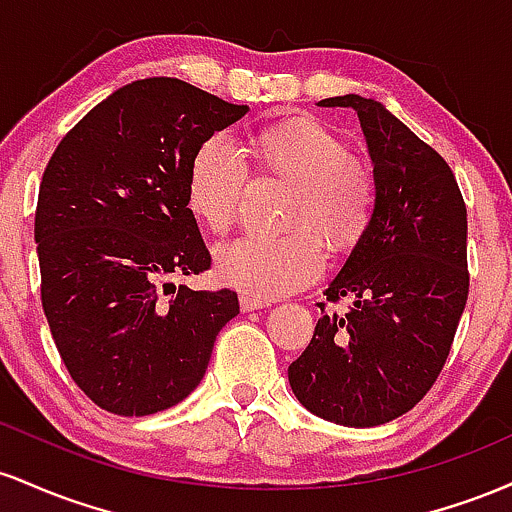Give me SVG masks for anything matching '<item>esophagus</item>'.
Masks as SVG:
<instances>
[{"label":"esophagus","mask_w":512,"mask_h":512,"mask_svg":"<svg viewBox=\"0 0 512 512\" xmlns=\"http://www.w3.org/2000/svg\"><path fill=\"white\" fill-rule=\"evenodd\" d=\"M264 305H269V301H264V298L250 296V293H243V296H240V310H243V313L260 310V308H264Z\"/></svg>","instance_id":"1"}]
</instances>
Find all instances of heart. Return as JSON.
I'll return each instance as SVG.
<instances>
[{
    "mask_svg": "<svg viewBox=\"0 0 512 512\" xmlns=\"http://www.w3.org/2000/svg\"><path fill=\"white\" fill-rule=\"evenodd\" d=\"M250 156L267 173L291 182L289 231L240 236L219 245L216 269L226 284L257 298L298 291L325 269L330 248L346 250L370 226L378 199L366 161L349 154L332 129L310 117L262 129ZM250 182V163L233 139L216 134L197 149L187 175V202L204 226L223 233L236 221Z\"/></svg>",
    "mask_w": 512,
    "mask_h": 512,
    "instance_id": "heart-1",
    "label": "heart"
}]
</instances>
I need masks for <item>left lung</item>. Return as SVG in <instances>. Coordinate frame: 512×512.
<instances>
[{"label": "left lung", "mask_w": 512, "mask_h": 512, "mask_svg": "<svg viewBox=\"0 0 512 512\" xmlns=\"http://www.w3.org/2000/svg\"><path fill=\"white\" fill-rule=\"evenodd\" d=\"M322 108H354L373 158L375 211L327 302L349 314L317 320L289 366L298 402L342 426H380L424 399L448 361L469 296L467 207L445 158L380 103L349 93Z\"/></svg>", "instance_id": "obj_1"}]
</instances>
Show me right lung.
<instances>
[{"mask_svg": "<svg viewBox=\"0 0 512 512\" xmlns=\"http://www.w3.org/2000/svg\"><path fill=\"white\" fill-rule=\"evenodd\" d=\"M248 105L187 81H132L81 117L45 166L35 207L40 301L64 366L93 404L146 416L204 378L231 289L175 279L211 269L187 207L197 149Z\"/></svg>", "mask_w": 512, "mask_h": 512, "instance_id": "right-lung-1", "label": "right lung"}]
</instances>
